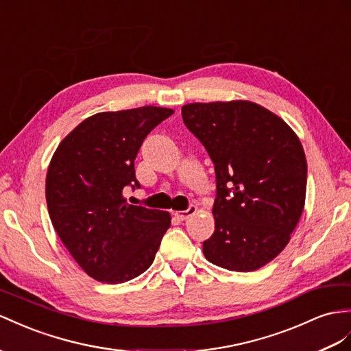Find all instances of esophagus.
Segmentation results:
<instances>
[{
    "label": "esophagus",
    "instance_id": "34e87169",
    "mask_svg": "<svg viewBox=\"0 0 351 351\" xmlns=\"http://www.w3.org/2000/svg\"><path fill=\"white\" fill-rule=\"evenodd\" d=\"M195 212H197V208H195V206H190V208H188L186 210H179V212H175V217H176L178 219L185 221V219L190 218L191 215H194Z\"/></svg>",
    "mask_w": 351,
    "mask_h": 351
}]
</instances>
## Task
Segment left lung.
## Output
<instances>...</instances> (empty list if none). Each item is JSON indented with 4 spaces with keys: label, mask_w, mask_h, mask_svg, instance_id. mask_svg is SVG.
Returning <instances> with one entry per match:
<instances>
[{
    "label": "left lung",
    "mask_w": 351,
    "mask_h": 351,
    "mask_svg": "<svg viewBox=\"0 0 351 351\" xmlns=\"http://www.w3.org/2000/svg\"><path fill=\"white\" fill-rule=\"evenodd\" d=\"M182 119L217 175L215 231L203 254L230 271H255L289 243L304 210L301 142L280 117L249 101L188 104Z\"/></svg>",
    "instance_id": "left-lung-1"
}]
</instances>
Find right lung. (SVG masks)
Segmentation results:
<instances>
[{
  "label": "right lung",
  "instance_id": "right-lung-1",
  "mask_svg": "<svg viewBox=\"0 0 351 351\" xmlns=\"http://www.w3.org/2000/svg\"><path fill=\"white\" fill-rule=\"evenodd\" d=\"M172 114L158 106L95 114L51 157L46 178L51 223L95 280L124 283L154 261L170 215L129 204L123 191L141 186L134 158L147 134Z\"/></svg>",
  "mask_w": 351,
  "mask_h": 351
}]
</instances>
